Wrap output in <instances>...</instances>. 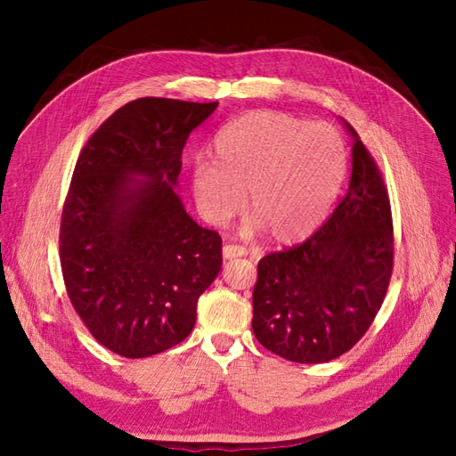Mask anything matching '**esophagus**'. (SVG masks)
I'll use <instances>...</instances> for the list:
<instances>
[{
  "instance_id": "obj_1",
  "label": "esophagus",
  "mask_w": 456,
  "mask_h": 456,
  "mask_svg": "<svg viewBox=\"0 0 456 456\" xmlns=\"http://www.w3.org/2000/svg\"><path fill=\"white\" fill-rule=\"evenodd\" d=\"M247 255V249L245 247H241V245H232V243H228V245H224L223 247V256L224 258H236V256H245Z\"/></svg>"
}]
</instances>
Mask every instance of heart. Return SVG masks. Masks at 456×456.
Returning <instances> with one entry per match:
<instances>
[{
	"mask_svg": "<svg viewBox=\"0 0 456 456\" xmlns=\"http://www.w3.org/2000/svg\"><path fill=\"white\" fill-rule=\"evenodd\" d=\"M213 161L196 159L190 184L201 213L226 224L249 191L251 232L297 243L322 224L346 175V148L327 123L272 110L247 112L216 133Z\"/></svg>",
	"mask_w": 456,
	"mask_h": 456,
	"instance_id": "b5f03b06",
	"label": "heart"
}]
</instances>
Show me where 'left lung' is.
I'll list each match as a JSON object with an SVG mask.
<instances>
[{"mask_svg":"<svg viewBox=\"0 0 456 456\" xmlns=\"http://www.w3.org/2000/svg\"><path fill=\"white\" fill-rule=\"evenodd\" d=\"M354 136L346 196L300 245L258 262L253 333L275 355L325 363L348 352L375 320L394 268V226L382 173Z\"/></svg>","mask_w":456,"mask_h":456,"instance_id":"left-lung-1","label":"left lung"}]
</instances>
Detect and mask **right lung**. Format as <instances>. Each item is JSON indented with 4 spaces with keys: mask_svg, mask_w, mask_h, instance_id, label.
Wrapping results in <instances>:
<instances>
[{
    "mask_svg": "<svg viewBox=\"0 0 456 456\" xmlns=\"http://www.w3.org/2000/svg\"><path fill=\"white\" fill-rule=\"evenodd\" d=\"M216 106L144 96L79 151L61 220L62 278L89 333L123 357L183 342L223 265L218 232L201 228L175 191L188 136Z\"/></svg>",
    "mask_w": 456,
    "mask_h": 456,
    "instance_id": "right-lung-1",
    "label": "right lung"
}]
</instances>
